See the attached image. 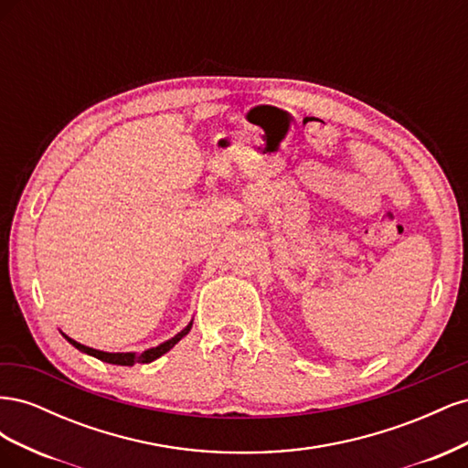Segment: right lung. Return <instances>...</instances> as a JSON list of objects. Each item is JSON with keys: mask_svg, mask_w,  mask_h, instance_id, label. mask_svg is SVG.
I'll use <instances>...</instances> for the list:
<instances>
[{"mask_svg": "<svg viewBox=\"0 0 468 468\" xmlns=\"http://www.w3.org/2000/svg\"><path fill=\"white\" fill-rule=\"evenodd\" d=\"M191 325H193V320L186 325V328H183L179 334H176L172 339H167V342H164V344H160L158 347H150V349H146V351H143V353H133V351H129V353H109V351H99V349H93V347H88V346H81V344H78L76 339H72V337H68L66 334H62L69 344H72L76 349H80L81 353H88V356H91V357H97V359H101V361H105V363H111V365H126V367H133L134 363H152V361H155L158 357H162L164 353H167L169 349H172L181 337H186L187 334H189V330H191Z\"/></svg>", "mask_w": 468, "mask_h": 468, "instance_id": "obj_1", "label": "right lung"}]
</instances>
